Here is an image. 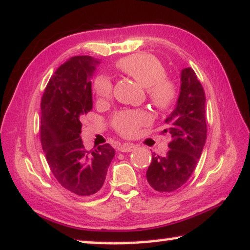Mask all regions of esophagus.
Segmentation results:
<instances>
[{
	"label": "esophagus",
	"instance_id": "obj_1",
	"mask_svg": "<svg viewBox=\"0 0 250 250\" xmlns=\"http://www.w3.org/2000/svg\"><path fill=\"white\" fill-rule=\"evenodd\" d=\"M136 148H137V146H135L133 144H124L119 147V150L122 152H130V151L135 150Z\"/></svg>",
	"mask_w": 250,
	"mask_h": 250
}]
</instances>
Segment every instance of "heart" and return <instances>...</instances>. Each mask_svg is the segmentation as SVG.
Returning <instances> with one entry per match:
<instances>
[{"label": "heart", "instance_id": "1", "mask_svg": "<svg viewBox=\"0 0 250 250\" xmlns=\"http://www.w3.org/2000/svg\"><path fill=\"white\" fill-rule=\"evenodd\" d=\"M117 68L132 77L141 86L148 88L151 103L162 111L169 110L177 99V87L173 81L165 77V68L159 59L149 54H137L120 59ZM112 82L106 76L96 77L93 89L100 100L109 99L112 94ZM149 121L146 111L128 110L115 114L113 125L122 136L130 137L140 125Z\"/></svg>", "mask_w": 250, "mask_h": 250}]
</instances>
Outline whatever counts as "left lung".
<instances>
[{
  "mask_svg": "<svg viewBox=\"0 0 250 250\" xmlns=\"http://www.w3.org/2000/svg\"><path fill=\"white\" fill-rule=\"evenodd\" d=\"M165 124L172 141L169 150L152 156L146 177L149 185L162 193L173 192L185 184L194 172L207 140L206 94L191 67L182 69L176 106Z\"/></svg>",
  "mask_w": 250,
  "mask_h": 250,
  "instance_id": "1",
  "label": "left lung"
}]
</instances>
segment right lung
I'll use <instances>...</instances> for the list:
<instances>
[{"label": "right lung", "mask_w": 250, "mask_h": 250, "mask_svg": "<svg viewBox=\"0 0 250 250\" xmlns=\"http://www.w3.org/2000/svg\"><path fill=\"white\" fill-rule=\"evenodd\" d=\"M100 61L75 56L56 70L42 99L40 139L48 165L62 188L89 196L103 186L114 149L109 144L87 151L81 119L92 110V82Z\"/></svg>", "instance_id": "right-lung-1"}]
</instances>
